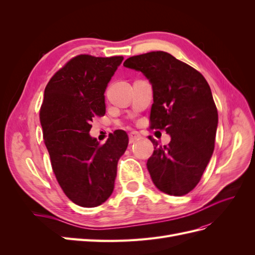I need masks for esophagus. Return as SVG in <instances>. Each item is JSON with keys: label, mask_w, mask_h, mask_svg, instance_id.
<instances>
[{"label": "esophagus", "mask_w": 255, "mask_h": 255, "mask_svg": "<svg viewBox=\"0 0 255 255\" xmlns=\"http://www.w3.org/2000/svg\"><path fill=\"white\" fill-rule=\"evenodd\" d=\"M128 137H129V142L130 143H133V142L139 140V139H141V138H142L141 135L138 133L137 130H132V132L128 134Z\"/></svg>", "instance_id": "1"}]
</instances>
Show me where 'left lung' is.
Wrapping results in <instances>:
<instances>
[{"mask_svg": "<svg viewBox=\"0 0 255 255\" xmlns=\"http://www.w3.org/2000/svg\"><path fill=\"white\" fill-rule=\"evenodd\" d=\"M123 66L150 81V128L171 136L168 145L149 136L154 145L146 161L151 179L167 195H186L201 180L215 148L218 112L210 85L195 68L163 51L132 56Z\"/></svg>", "mask_w": 255, "mask_h": 255, "instance_id": "obj_1", "label": "left lung"}]
</instances>
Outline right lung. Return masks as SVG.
Here are the masks:
<instances>
[{"label":"right lung","mask_w":255,"mask_h":255,"mask_svg":"<svg viewBox=\"0 0 255 255\" xmlns=\"http://www.w3.org/2000/svg\"><path fill=\"white\" fill-rule=\"evenodd\" d=\"M122 60L81 54L44 89L39 118L53 172L65 195L83 207L99 206L111 197L118 160L128 144L122 129L103 144L89 135L92 119L105 115L104 92Z\"/></svg>","instance_id":"add662e5"}]
</instances>
